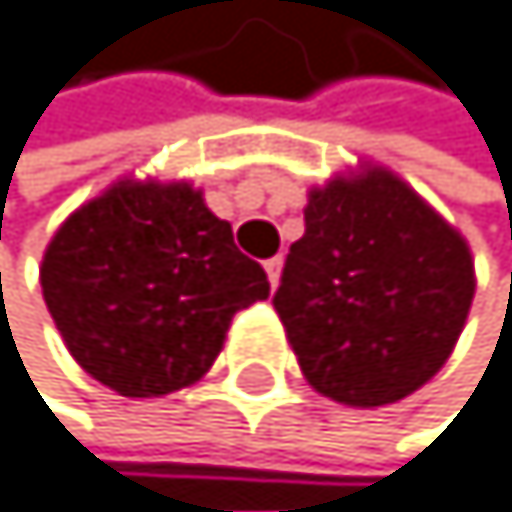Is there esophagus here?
I'll return each instance as SVG.
<instances>
[{
    "label": "esophagus",
    "mask_w": 512,
    "mask_h": 512,
    "mask_svg": "<svg viewBox=\"0 0 512 512\" xmlns=\"http://www.w3.org/2000/svg\"><path fill=\"white\" fill-rule=\"evenodd\" d=\"M281 267H284L281 254H277V258H271V261H264V271H267V281H271V287L281 284Z\"/></svg>",
    "instance_id": "34e87169"
}]
</instances>
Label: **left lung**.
<instances>
[{
    "label": "left lung",
    "instance_id": "left-lung-1",
    "mask_svg": "<svg viewBox=\"0 0 512 512\" xmlns=\"http://www.w3.org/2000/svg\"><path fill=\"white\" fill-rule=\"evenodd\" d=\"M274 310L320 395L382 408L454 353L477 290L467 238L376 163L307 192Z\"/></svg>",
    "mask_w": 512,
    "mask_h": 512
}]
</instances>
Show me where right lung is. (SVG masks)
Listing matches in <instances>:
<instances>
[{"instance_id": "1", "label": "right lung", "mask_w": 512, "mask_h": 512, "mask_svg": "<svg viewBox=\"0 0 512 512\" xmlns=\"http://www.w3.org/2000/svg\"><path fill=\"white\" fill-rule=\"evenodd\" d=\"M38 277L74 362L127 398L195 385L231 317L271 294L202 189L150 176H123L64 218Z\"/></svg>"}]
</instances>
